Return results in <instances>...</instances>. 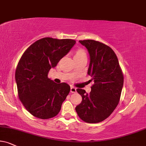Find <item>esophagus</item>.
Here are the masks:
<instances>
[{
    "label": "esophagus",
    "instance_id": "obj_1",
    "mask_svg": "<svg viewBox=\"0 0 146 146\" xmlns=\"http://www.w3.org/2000/svg\"><path fill=\"white\" fill-rule=\"evenodd\" d=\"M70 92L71 93H76V89L74 87H70Z\"/></svg>",
    "mask_w": 146,
    "mask_h": 146
}]
</instances>
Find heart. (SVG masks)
<instances>
[{
    "label": "heart",
    "instance_id": "heart-1",
    "mask_svg": "<svg viewBox=\"0 0 146 146\" xmlns=\"http://www.w3.org/2000/svg\"><path fill=\"white\" fill-rule=\"evenodd\" d=\"M82 56H86V53L82 48H79L77 49L74 53V57H82Z\"/></svg>",
    "mask_w": 146,
    "mask_h": 146
}]
</instances>
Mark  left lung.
<instances>
[{"label": "left lung", "mask_w": 146, "mask_h": 146, "mask_svg": "<svg viewBox=\"0 0 146 146\" xmlns=\"http://www.w3.org/2000/svg\"><path fill=\"white\" fill-rule=\"evenodd\" d=\"M87 48L90 57L87 74L94 84L89 94L77 89L82 102L76 111L83 121L98 123L103 121L114 110L119 102L124 77L116 54L106 44L93 40H79Z\"/></svg>", "instance_id": "1"}]
</instances>
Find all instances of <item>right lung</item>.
Listing matches in <instances>:
<instances>
[{
	"mask_svg": "<svg viewBox=\"0 0 146 146\" xmlns=\"http://www.w3.org/2000/svg\"><path fill=\"white\" fill-rule=\"evenodd\" d=\"M76 41L46 37L36 41L21 56L15 71L19 98L33 116L48 119L59 112L69 94L66 82L57 84L48 78V72L69 53Z\"/></svg>",
	"mask_w": 146,
	"mask_h": 146,
	"instance_id": "add662e5",
	"label": "right lung"
}]
</instances>
